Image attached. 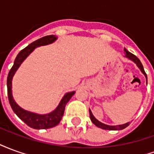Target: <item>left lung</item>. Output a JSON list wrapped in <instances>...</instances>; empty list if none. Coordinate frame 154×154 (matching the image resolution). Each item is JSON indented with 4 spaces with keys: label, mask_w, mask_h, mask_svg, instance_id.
<instances>
[{
    "label": "left lung",
    "mask_w": 154,
    "mask_h": 154,
    "mask_svg": "<svg viewBox=\"0 0 154 154\" xmlns=\"http://www.w3.org/2000/svg\"><path fill=\"white\" fill-rule=\"evenodd\" d=\"M125 56L127 57H129V59H131L132 61H134L136 64H137V66L139 67V68L141 70L143 73L144 74V76L146 77V79H147V75H146L145 72H144V69H143V67L142 63H141V62L139 60L138 57H136L135 55H134L133 54L131 53H129V51H127L125 48ZM89 113H90V118H91V120L92 121L95 125H97V127H99L100 129H107V130H120V129H123L126 128L127 126H129V123H126L125 125H115V126H110V125H105L103 123L100 122V121H98L94 116L92 115L91 113V111L89 110Z\"/></svg>",
    "instance_id": "obj_1"
}]
</instances>
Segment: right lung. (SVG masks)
<instances>
[{"instance_id":"add662e5","label":"right lung","mask_w":154,"mask_h":154,"mask_svg":"<svg viewBox=\"0 0 154 154\" xmlns=\"http://www.w3.org/2000/svg\"><path fill=\"white\" fill-rule=\"evenodd\" d=\"M56 39H57V37L55 35H48V36L43 37L38 40L33 42L32 44L28 45L24 49H22L15 58L14 65L11 68V70L9 72L8 77H7V93H8L9 102H10L12 110L20 119L23 120L27 125L31 127L33 129H49V128L57 125V124L60 122L61 119L63 116L66 104L69 101L72 97L73 96L75 91H72V92H68V93L66 94L61 100L58 106L56 108V110H54L52 113L48 114V115H38V114L31 113V112L23 110L15 103V100H13L11 94L12 77L14 76L16 70L18 69V67H20V65L21 64L22 62L25 60L27 56L35 49V48L41 46V45H46V44H51Z\"/></svg>"}]
</instances>
